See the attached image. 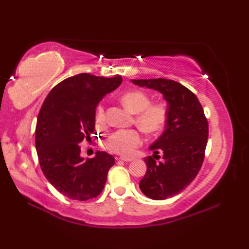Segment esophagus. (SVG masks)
I'll use <instances>...</instances> for the list:
<instances>
[{"label":"esophagus","mask_w":249,"mask_h":249,"mask_svg":"<svg viewBox=\"0 0 249 249\" xmlns=\"http://www.w3.org/2000/svg\"><path fill=\"white\" fill-rule=\"evenodd\" d=\"M120 160H123V161H131V160H134V158H133V157H124V156H122V157H120Z\"/></svg>","instance_id":"1"}]
</instances>
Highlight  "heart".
Masks as SVG:
<instances>
[{
  "mask_svg": "<svg viewBox=\"0 0 249 249\" xmlns=\"http://www.w3.org/2000/svg\"><path fill=\"white\" fill-rule=\"evenodd\" d=\"M124 105L135 113V123L146 135H158L165 128L169 116L166 102L152 103L147 93L140 89L126 92L122 97ZM98 126L106 124V113L103 106H98L95 112ZM142 143V136L138 129H120L110 135L104 142L105 149L119 155H130Z\"/></svg>",
  "mask_w": 249,
  "mask_h": 249,
  "instance_id": "1",
  "label": "heart"
}]
</instances>
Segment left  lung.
<instances>
[{
    "label": "left lung",
    "instance_id": "obj_1",
    "mask_svg": "<svg viewBox=\"0 0 249 249\" xmlns=\"http://www.w3.org/2000/svg\"><path fill=\"white\" fill-rule=\"evenodd\" d=\"M139 87L160 92L168 103L166 129L150 147L162 162L147 156L146 173L139 183L141 192L153 200H165L181 193L197 177L203 163L209 136V123L197 96L177 81L169 79L131 80Z\"/></svg>",
    "mask_w": 249,
    "mask_h": 249
}]
</instances>
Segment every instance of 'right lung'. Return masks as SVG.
Listing matches in <instances>:
<instances>
[{"mask_svg": "<svg viewBox=\"0 0 249 249\" xmlns=\"http://www.w3.org/2000/svg\"><path fill=\"white\" fill-rule=\"evenodd\" d=\"M122 83V77L79 73L51 89L39 110L35 145L44 176L57 192L86 201L103 192L114 157L107 152L84 160L81 142L91 141L97 104Z\"/></svg>", "mask_w": 249, "mask_h": 249, "instance_id": "add662e5", "label": "right lung"}]
</instances>
